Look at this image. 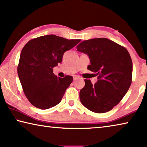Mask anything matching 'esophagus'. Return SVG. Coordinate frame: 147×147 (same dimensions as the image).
<instances>
[{
    "label": "esophagus",
    "instance_id": "esophagus-1",
    "mask_svg": "<svg viewBox=\"0 0 147 147\" xmlns=\"http://www.w3.org/2000/svg\"><path fill=\"white\" fill-rule=\"evenodd\" d=\"M73 79H74V80H77V79H78V76H73Z\"/></svg>",
    "mask_w": 147,
    "mask_h": 147
}]
</instances>
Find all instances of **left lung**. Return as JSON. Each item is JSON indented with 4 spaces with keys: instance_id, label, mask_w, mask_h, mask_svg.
Here are the masks:
<instances>
[{
    "instance_id": "left-lung-1",
    "label": "left lung",
    "mask_w": 147,
    "mask_h": 147,
    "mask_svg": "<svg viewBox=\"0 0 147 147\" xmlns=\"http://www.w3.org/2000/svg\"><path fill=\"white\" fill-rule=\"evenodd\" d=\"M77 51L88 55V69L95 74L97 80L92 84L85 79L80 92L82 104L96 113H107L120 103L131 84L133 65L125 48L105 38L84 40Z\"/></svg>"
}]
</instances>
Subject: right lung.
<instances>
[{"instance_id": "1", "label": "right lung", "mask_w": 147, "mask_h": 147, "mask_svg": "<svg viewBox=\"0 0 147 147\" xmlns=\"http://www.w3.org/2000/svg\"><path fill=\"white\" fill-rule=\"evenodd\" d=\"M80 41L48 34L25 44L20 54L18 74L25 96L32 105L45 110L61 102L73 78L57 77L53 68L61 63L66 51Z\"/></svg>"}]
</instances>
